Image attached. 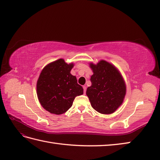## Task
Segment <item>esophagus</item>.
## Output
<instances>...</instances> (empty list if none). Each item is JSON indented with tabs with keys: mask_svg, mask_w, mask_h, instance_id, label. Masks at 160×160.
<instances>
[{
	"mask_svg": "<svg viewBox=\"0 0 160 160\" xmlns=\"http://www.w3.org/2000/svg\"><path fill=\"white\" fill-rule=\"evenodd\" d=\"M83 92H84V94H86V86H83Z\"/></svg>",
	"mask_w": 160,
	"mask_h": 160,
	"instance_id": "1",
	"label": "esophagus"
}]
</instances>
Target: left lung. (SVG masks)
Segmentation results:
<instances>
[{
  "mask_svg": "<svg viewBox=\"0 0 160 160\" xmlns=\"http://www.w3.org/2000/svg\"><path fill=\"white\" fill-rule=\"evenodd\" d=\"M93 71L92 86L86 94L92 107L103 114L114 112L122 105L126 94V85L118 70L111 63L101 60L97 64L90 63Z\"/></svg>",
  "mask_w": 160,
  "mask_h": 160,
  "instance_id": "1",
  "label": "left lung"
}]
</instances>
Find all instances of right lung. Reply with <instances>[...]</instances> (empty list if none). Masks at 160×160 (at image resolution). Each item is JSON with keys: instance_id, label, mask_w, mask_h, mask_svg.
Returning a JSON list of instances; mask_svg holds the SVG:
<instances>
[{"instance_id": "1", "label": "right lung", "mask_w": 160, "mask_h": 160, "mask_svg": "<svg viewBox=\"0 0 160 160\" xmlns=\"http://www.w3.org/2000/svg\"><path fill=\"white\" fill-rule=\"evenodd\" d=\"M72 63L59 59L46 66L37 81V95L47 111L59 115L71 108L74 98L83 94L75 76L70 74Z\"/></svg>"}]
</instances>
